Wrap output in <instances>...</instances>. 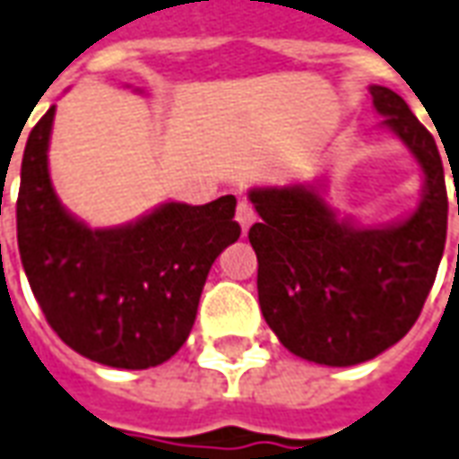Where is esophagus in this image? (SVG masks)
Listing matches in <instances>:
<instances>
[{
	"label": "esophagus",
	"mask_w": 459,
	"mask_h": 459,
	"mask_svg": "<svg viewBox=\"0 0 459 459\" xmlns=\"http://www.w3.org/2000/svg\"><path fill=\"white\" fill-rule=\"evenodd\" d=\"M236 221H238V226L243 229V233L251 229V223L255 221L254 205L248 204V201H238V205H236Z\"/></svg>",
	"instance_id": "esophagus-1"
}]
</instances>
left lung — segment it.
Wrapping results in <instances>:
<instances>
[{
    "label": "left lung",
    "mask_w": 459,
    "mask_h": 459,
    "mask_svg": "<svg viewBox=\"0 0 459 459\" xmlns=\"http://www.w3.org/2000/svg\"><path fill=\"white\" fill-rule=\"evenodd\" d=\"M369 92L425 173L422 204L407 221L357 229L336 221L304 186L251 190L261 223L251 226L248 241L258 258L264 319L291 354L326 367L374 359L412 329L447 238V188L435 138L397 92L382 85Z\"/></svg>",
    "instance_id": "1"
}]
</instances>
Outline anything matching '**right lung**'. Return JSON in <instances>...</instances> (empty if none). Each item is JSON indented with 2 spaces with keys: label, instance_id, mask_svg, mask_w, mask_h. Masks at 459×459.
<instances>
[{
  "label": "right lung",
  "instance_id": "obj_1",
  "mask_svg": "<svg viewBox=\"0 0 459 459\" xmlns=\"http://www.w3.org/2000/svg\"><path fill=\"white\" fill-rule=\"evenodd\" d=\"M55 108L34 125L17 198V243L55 334L87 359L148 369L186 344L218 254L238 241L236 198L165 204L138 223L87 229L59 205L47 148Z\"/></svg>",
  "mask_w": 459,
  "mask_h": 459
}]
</instances>
